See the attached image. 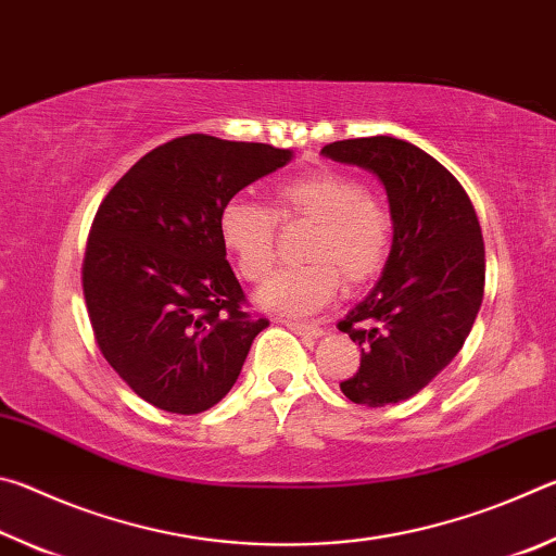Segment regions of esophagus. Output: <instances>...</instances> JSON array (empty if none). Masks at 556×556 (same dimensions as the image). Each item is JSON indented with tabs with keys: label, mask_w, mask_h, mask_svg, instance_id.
<instances>
[{
	"label": "esophagus",
	"mask_w": 556,
	"mask_h": 556,
	"mask_svg": "<svg viewBox=\"0 0 556 556\" xmlns=\"http://www.w3.org/2000/svg\"><path fill=\"white\" fill-rule=\"evenodd\" d=\"M281 324H285L287 328H291V331H294V333H299V336H306V338H318V336L324 333V331H321V326H318V324L289 321V318H287V321H281Z\"/></svg>",
	"instance_id": "1"
}]
</instances>
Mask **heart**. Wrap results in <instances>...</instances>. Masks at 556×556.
<instances>
[{
	"mask_svg": "<svg viewBox=\"0 0 556 556\" xmlns=\"http://www.w3.org/2000/svg\"><path fill=\"white\" fill-rule=\"evenodd\" d=\"M277 220L312 225L304 240V265L287 267L260 289L267 312L314 314L336 296L341 281L357 289L380 275L390 257L394 223L361 181L341 172H314L277 186L271 211L244 195L223 203L218 230L240 275L262 281L277 265Z\"/></svg>",
	"mask_w": 556,
	"mask_h": 556,
	"instance_id": "heart-1",
	"label": "heart"
}]
</instances>
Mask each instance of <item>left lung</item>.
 Listing matches in <instances>:
<instances>
[{"label": "left lung", "instance_id": "left-lung-1", "mask_svg": "<svg viewBox=\"0 0 556 556\" xmlns=\"http://www.w3.org/2000/svg\"><path fill=\"white\" fill-rule=\"evenodd\" d=\"M388 191L394 238L382 277L338 331L361 345V368L341 382L355 404L409 400L454 361L483 301L485 248L468 193L434 156L394 137L326 144Z\"/></svg>", "mask_w": 556, "mask_h": 556}]
</instances>
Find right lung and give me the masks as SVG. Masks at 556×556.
Returning a JSON list of instances; mask_svg holds the SVG:
<instances>
[{"mask_svg":"<svg viewBox=\"0 0 556 556\" xmlns=\"http://www.w3.org/2000/svg\"><path fill=\"white\" fill-rule=\"evenodd\" d=\"M289 162L291 149L186 135L144 154L100 203L83 260L92 333L112 370L154 407L211 409L269 326L242 308L218 215Z\"/></svg>","mask_w":556,"mask_h":556,"instance_id":"1","label":"right lung"}]
</instances>
